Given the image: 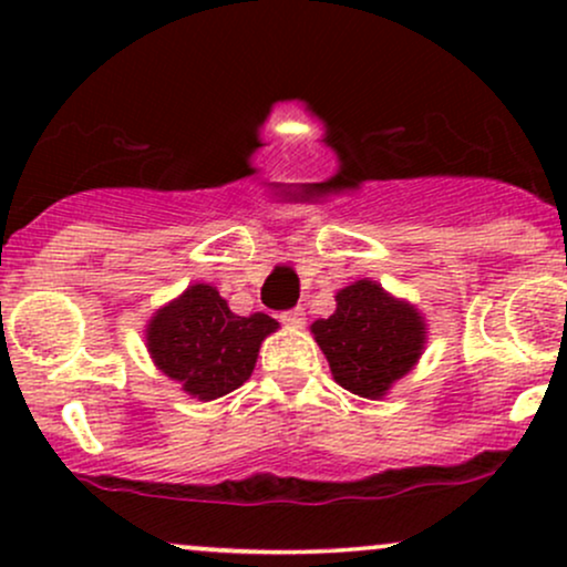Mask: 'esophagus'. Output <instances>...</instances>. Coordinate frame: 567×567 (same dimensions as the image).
Listing matches in <instances>:
<instances>
[{
  "label": "esophagus",
  "mask_w": 567,
  "mask_h": 567,
  "mask_svg": "<svg viewBox=\"0 0 567 567\" xmlns=\"http://www.w3.org/2000/svg\"><path fill=\"white\" fill-rule=\"evenodd\" d=\"M279 322L288 324V328H301V324L306 322V311L301 309V306H296V309H288L279 315Z\"/></svg>",
  "instance_id": "34e87169"
}]
</instances>
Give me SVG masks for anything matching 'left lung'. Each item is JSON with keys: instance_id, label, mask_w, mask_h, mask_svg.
Wrapping results in <instances>:
<instances>
[{"instance_id": "1", "label": "left lung", "mask_w": 567, "mask_h": 567, "mask_svg": "<svg viewBox=\"0 0 567 567\" xmlns=\"http://www.w3.org/2000/svg\"><path fill=\"white\" fill-rule=\"evenodd\" d=\"M330 373L351 394L381 400L394 381L413 370L426 343V324L415 306L360 279L338 290L336 311L311 324Z\"/></svg>"}]
</instances>
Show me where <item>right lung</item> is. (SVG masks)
Here are the masks:
<instances>
[{
  "instance_id": "add662e5",
  "label": "right lung",
  "mask_w": 567,
  "mask_h": 567,
  "mask_svg": "<svg viewBox=\"0 0 567 567\" xmlns=\"http://www.w3.org/2000/svg\"><path fill=\"white\" fill-rule=\"evenodd\" d=\"M279 328L264 311L239 317L213 285H188L184 296L148 320L146 347L167 379L202 402L218 400L250 379L258 349Z\"/></svg>"
}]
</instances>
